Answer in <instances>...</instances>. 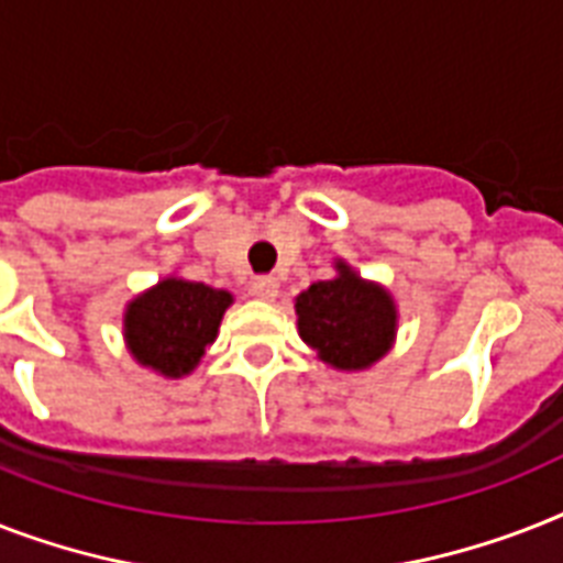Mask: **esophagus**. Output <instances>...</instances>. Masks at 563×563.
Masks as SVG:
<instances>
[{"label": "esophagus", "mask_w": 563, "mask_h": 563, "mask_svg": "<svg viewBox=\"0 0 563 563\" xmlns=\"http://www.w3.org/2000/svg\"><path fill=\"white\" fill-rule=\"evenodd\" d=\"M251 295L263 297V300H274V297L280 295V283H277V277H272V274L254 277V280H251Z\"/></svg>", "instance_id": "esophagus-1"}]
</instances>
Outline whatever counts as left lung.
<instances>
[{"mask_svg": "<svg viewBox=\"0 0 563 563\" xmlns=\"http://www.w3.org/2000/svg\"><path fill=\"white\" fill-rule=\"evenodd\" d=\"M338 272L335 280L312 283L297 297L300 338L332 367H369L390 350L396 309L385 289L364 283L344 263Z\"/></svg>", "mask_w": 563, "mask_h": 563, "instance_id": "1", "label": "left lung"}]
</instances>
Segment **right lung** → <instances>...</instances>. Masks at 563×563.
<instances>
[{
    "instance_id": "1",
    "label": "right lung",
    "mask_w": 563,
    "mask_h": 563,
    "mask_svg": "<svg viewBox=\"0 0 563 563\" xmlns=\"http://www.w3.org/2000/svg\"><path fill=\"white\" fill-rule=\"evenodd\" d=\"M228 306V291L167 277L132 300L123 318V335L144 367L178 378L199 364L205 346L213 344Z\"/></svg>"
}]
</instances>
